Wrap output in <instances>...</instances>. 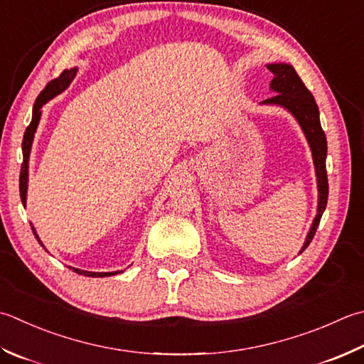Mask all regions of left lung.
I'll return each instance as SVG.
<instances>
[{
    "label": "left lung",
    "instance_id": "left-lung-1",
    "mask_svg": "<svg viewBox=\"0 0 364 364\" xmlns=\"http://www.w3.org/2000/svg\"><path fill=\"white\" fill-rule=\"evenodd\" d=\"M267 68L274 74L272 83H269V90L274 92V96L267 99V101H263L262 104L281 105L295 117L298 124H300L306 135V140H308L312 153V159H314L318 189V205L317 216L311 225L308 237H306V241L300 251L303 252L304 249L309 246L312 238H314L320 219H322V215L326 208V200H328V178H326L325 166L326 137L322 126H320L318 107L314 101V96H312L311 91L304 87V83L301 78L298 77L296 70L286 63L268 64Z\"/></svg>",
    "mask_w": 364,
    "mask_h": 364
}]
</instances>
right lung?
Returning <instances> with one entry per match:
<instances>
[{
  "mask_svg": "<svg viewBox=\"0 0 364 364\" xmlns=\"http://www.w3.org/2000/svg\"><path fill=\"white\" fill-rule=\"evenodd\" d=\"M77 74V68L74 69H66L63 70L61 75L58 78H55V80L48 82L47 87L41 91V95L36 99V102L33 105V118H31V123L30 126L26 127L25 135H23V141H21V151H23V162H21V170H20V198H21V203L26 205V191H28V159H30V153H31V145H33V139H34V132L38 129V124H39V119H41V113H42V105L47 104L50 99L55 97L56 95H60L61 91L66 90L69 87V83L74 80V77ZM33 233L36 240L39 241V245L44 247L42 245V241L39 240L38 233H36L34 227H31ZM75 273L78 274H83V276H90V277H104V276H112V274H117L115 273H95V272H83V269H78V268H73Z\"/></svg>",
  "mask_w": 364,
  "mask_h": 364,
  "instance_id": "add662e5",
  "label": "right lung"
}]
</instances>
